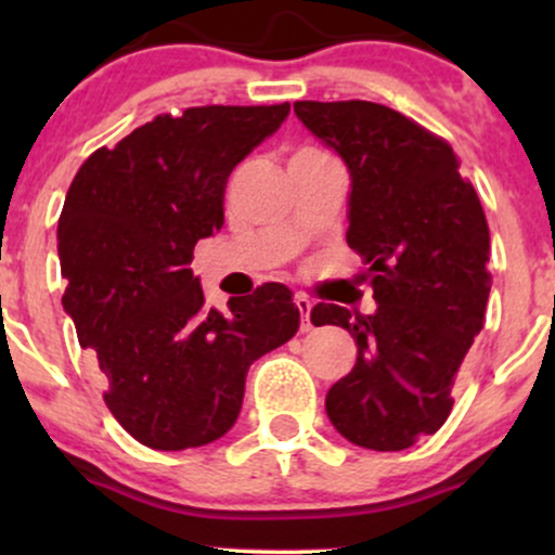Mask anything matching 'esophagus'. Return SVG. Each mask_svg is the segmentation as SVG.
Returning <instances> with one entry per match:
<instances>
[{"label":"esophagus","instance_id":"1","mask_svg":"<svg viewBox=\"0 0 555 555\" xmlns=\"http://www.w3.org/2000/svg\"><path fill=\"white\" fill-rule=\"evenodd\" d=\"M295 305H297V310H299V328L302 331H310L313 328V323H310V310H313V302H310V297H305V295H297L295 297Z\"/></svg>","mask_w":555,"mask_h":555}]
</instances>
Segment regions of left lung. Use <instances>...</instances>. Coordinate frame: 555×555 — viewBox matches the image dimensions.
I'll list each match as a JSON object with an SVG mask.
<instances>
[{
	"mask_svg": "<svg viewBox=\"0 0 555 555\" xmlns=\"http://www.w3.org/2000/svg\"><path fill=\"white\" fill-rule=\"evenodd\" d=\"M297 119L349 169L347 245L367 266L375 313L318 302L315 326L358 341V362L326 393L347 441L410 449L449 417L451 386L486 321L490 232L480 197L443 138L373 101H295Z\"/></svg>",
	"mask_w": 555,
	"mask_h": 555,
	"instance_id": "obj_1",
	"label": "left lung"
}]
</instances>
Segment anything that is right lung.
<instances>
[{
    "label": "right lung",
    "mask_w": 555,
    "mask_h": 555,
    "mask_svg": "<svg viewBox=\"0 0 555 555\" xmlns=\"http://www.w3.org/2000/svg\"><path fill=\"white\" fill-rule=\"evenodd\" d=\"M289 104L162 114L86 158L60 227L65 305L99 362L104 401L135 441L206 446L232 428L245 375L289 341L299 310L284 284L208 308L193 247L224 227L232 169L282 127Z\"/></svg>",
    "instance_id": "1"
}]
</instances>
